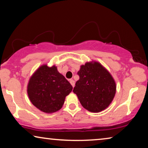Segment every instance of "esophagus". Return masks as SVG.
<instances>
[{
  "instance_id": "34e87169",
  "label": "esophagus",
  "mask_w": 148,
  "mask_h": 148,
  "mask_svg": "<svg viewBox=\"0 0 148 148\" xmlns=\"http://www.w3.org/2000/svg\"><path fill=\"white\" fill-rule=\"evenodd\" d=\"M70 84H71V85L72 86V87L74 88V86H75V82L73 80V79H70Z\"/></svg>"
}]
</instances>
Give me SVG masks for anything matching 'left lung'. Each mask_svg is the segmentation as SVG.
Instances as JSON below:
<instances>
[{
  "label": "left lung",
  "instance_id": "obj_1",
  "mask_svg": "<svg viewBox=\"0 0 148 148\" xmlns=\"http://www.w3.org/2000/svg\"><path fill=\"white\" fill-rule=\"evenodd\" d=\"M79 79L73 92L81 105L91 112H99L109 106L116 93V83L110 72L97 61L87 62L78 72Z\"/></svg>",
  "mask_w": 148,
  "mask_h": 148
}]
</instances>
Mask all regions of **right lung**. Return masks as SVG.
<instances>
[{
	"instance_id": "add662e5",
	"label": "right lung",
	"mask_w": 148,
	"mask_h": 148,
	"mask_svg": "<svg viewBox=\"0 0 148 148\" xmlns=\"http://www.w3.org/2000/svg\"><path fill=\"white\" fill-rule=\"evenodd\" d=\"M72 86L55 65L39 66L30 77L27 92L32 103L41 111L53 113L61 109Z\"/></svg>"
}]
</instances>
